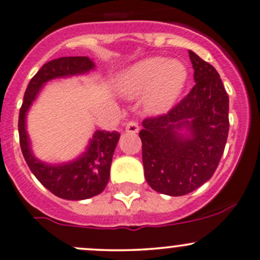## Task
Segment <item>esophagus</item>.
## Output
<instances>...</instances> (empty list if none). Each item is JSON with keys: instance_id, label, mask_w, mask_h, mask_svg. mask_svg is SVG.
<instances>
[{"instance_id": "1", "label": "esophagus", "mask_w": 260, "mask_h": 260, "mask_svg": "<svg viewBox=\"0 0 260 260\" xmlns=\"http://www.w3.org/2000/svg\"><path fill=\"white\" fill-rule=\"evenodd\" d=\"M125 131L129 133H137L139 131L138 127V122L136 121H128L125 123Z\"/></svg>"}]
</instances>
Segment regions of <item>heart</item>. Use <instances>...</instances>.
Listing matches in <instances>:
<instances>
[{
	"label": "heart",
	"instance_id": "heart-1",
	"mask_svg": "<svg viewBox=\"0 0 260 260\" xmlns=\"http://www.w3.org/2000/svg\"><path fill=\"white\" fill-rule=\"evenodd\" d=\"M188 82V68L179 59L149 57L123 71L118 78V91L124 97L143 94L148 113L162 114L176 105Z\"/></svg>",
	"mask_w": 260,
	"mask_h": 260
}]
</instances>
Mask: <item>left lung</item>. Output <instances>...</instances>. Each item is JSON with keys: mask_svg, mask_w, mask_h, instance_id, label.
Wrapping results in <instances>:
<instances>
[{"mask_svg": "<svg viewBox=\"0 0 260 260\" xmlns=\"http://www.w3.org/2000/svg\"><path fill=\"white\" fill-rule=\"evenodd\" d=\"M189 58L193 88L168 113L144 119L139 132L147 183L172 197L188 194L212 178L229 131V98L219 73L194 52Z\"/></svg>", "mask_w": 260, "mask_h": 260, "instance_id": "obj_1", "label": "left lung"}]
</instances>
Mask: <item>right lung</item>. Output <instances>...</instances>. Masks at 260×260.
<instances>
[{"instance_id":"obj_1","label":"right lung","mask_w":260,"mask_h":260,"mask_svg":"<svg viewBox=\"0 0 260 260\" xmlns=\"http://www.w3.org/2000/svg\"><path fill=\"white\" fill-rule=\"evenodd\" d=\"M93 68L94 63L91 58L81 56L61 57L43 64L27 86L18 117L21 151L27 166L43 187L54 196L68 201H81L103 192L108 183L112 157L121 135L116 131H95L86 152L78 159L58 166L46 165L38 160L29 148L26 113L46 82L53 78L83 75Z\"/></svg>"}]
</instances>
